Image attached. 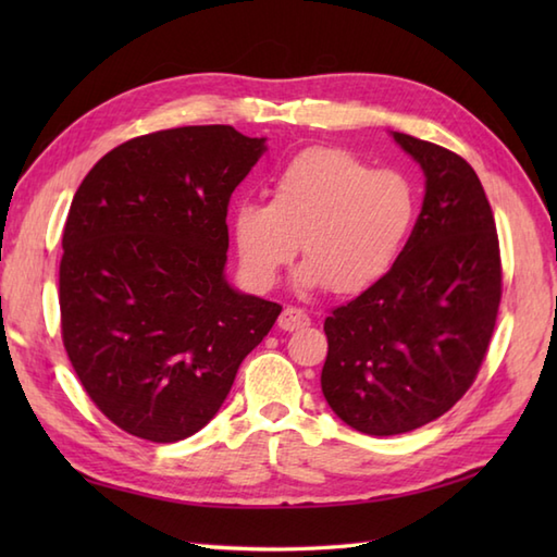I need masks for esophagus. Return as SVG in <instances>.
I'll use <instances>...</instances> for the list:
<instances>
[{
    "instance_id": "34e87169",
    "label": "esophagus",
    "mask_w": 557,
    "mask_h": 557,
    "mask_svg": "<svg viewBox=\"0 0 557 557\" xmlns=\"http://www.w3.org/2000/svg\"><path fill=\"white\" fill-rule=\"evenodd\" d=\"M277 325L282 330H289V333H292V330L309 327L311 325V318H309V313H306L304 309H299V306H287V309L282 311Z\"/></svg>"
}]
</instances>
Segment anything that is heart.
Returning <instances> with one entry per match:
<instances>
[{"instance_id":"heart-1","label":"heart","mask_w":557,"mask_h":557,"mask_svg":"<svg viewBox=\"0 0 557 557\" xmlns=\"http://www.w3.org/2000/svg\"><path fill=\"white\" fill-rule=\"evenodd\" d=\"M413 215L417 198L399 172L373 170L345 148H309L272 174L270 203L234 206L232 230L256 285L270 287L301 239V285L351 297L393 270Z\"/></svg>"}]
</instances>
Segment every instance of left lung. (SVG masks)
I'll return each instance as SVG.
<instances>
[{
	"instance_id": "obj_1",
	"label": "left lung",
	"mask_w": 557,
	"mask_h": 557,
	"mask_svg": "<svg viewBox=\"0 0 557 557\" xmlns=\"http://www.w3.org/2000/svg\"><path fill=\"white\" fill-rule=\"evenodd\" d=\"M393 136L425 174L419 220L393 270L323 325V395L366 435L421 429L465 397L503 297L498 232L476 172L443 146Z\"/></svg>"
}]
</instances>
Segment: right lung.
<instances>
[{
  "label": "right lung",
  "mask_w": 557,
  "mask_h": 557,
  "mask_svg": "<svg viewBox=\"0 0 557 557\" xmlns=\"http://www.w3.org/2000/svg\"><path fill=\"white\" fill-rule=\"evenodd\" d=\"M232 126H180L110 150L71 200L62 342L104 417L176 443L215 417L282 306L224 280L227 208L265 150Z\"/></svg>",
  "instance_id": "obj_1"
}]
</instances>
